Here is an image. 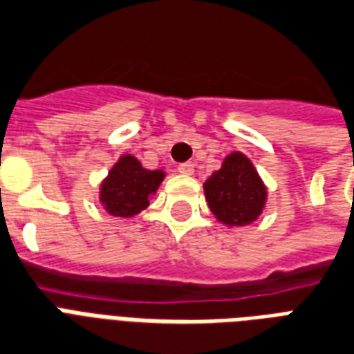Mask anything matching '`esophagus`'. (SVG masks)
<instances>
[{"instance_id":"obj_1","label":"esophagus","mask_w":354,"mask_h":354,"mask_svg":"<svg viewBox=\"0 0 354 354\" xmlns=\"http://www.w3.org/2000/svg\"><path fill=\"white\" fill-rule=\"evenodd\" d=\"M177 169H179V174H183V175H192L194 174V164H192V162H185V164H180Z\"/></svg>"}]
</instances>
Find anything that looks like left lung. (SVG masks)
Listing matches in <instances>:
<instances>
[{
	"mask_svg": "<svg viewBox=\"0 0 354 354\" xmlns=\"http://www.w3.org/2000/svg\"><path fill=\"white\" fill-rule=\"evenodd\" d=\"M207 205L225 227H243L256 222L265 211L267 185L254 162L241 151L225 156L222 166L203 183Z\"/></svg>",
	"mask_w": 354,
	"mask_h": 354,
	"instance_id": "left-lung-1",
	"label": "left lung"
}]
</instances>
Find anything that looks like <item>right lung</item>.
Instances as JSON below:
<instances>
[{"instance_id":"obj_1","label":"right lung","mask_w":354,"mask_h":354,"mask_svg":"<svg viewBox=\"0 0 354 354\" xmlns=\"http://www.w3.org/2000/svg\"><path fill=\"white\" fill-rule=\"evenodd\" d=\"M164 177V169H147L136 156L124 153L100 183L98 201L108 214L129 220L147 209Z\"/></svg>"}]
</instances>
